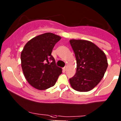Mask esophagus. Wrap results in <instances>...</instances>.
<instances>
[{
  "mask_svg": "<svg viewBox=\"0 0 121 121\" xmlns=\"http://www.w3.org/2000/svg\"><path fill=\"white\" fill-rule=\"evenodd\" d=\"M67 66H65V67H64L63 68V70H64V71H65L66 70H67Z\"/></svg>",
  "mask_w": 121,
  "mask_h": 121,
  "instance_id": "esophagus-1",
  "label": "esophagus"
}]
</instances>
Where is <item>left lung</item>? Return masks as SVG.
<instances>
[{
	"mask_svg": "<svg viewBox=\"0 0 121 121\" xmlns=\"http://www.w3.org/2000/svg\"><path fill=\"white\" fill-rule=\"evenodd\" d=\"M76 59V72L69 79L71 87L79 92H87L99 84L108 67L105 53L92 42L71 39Z\"/></svg>",
	"mask_w": 121,
	"mask_h": 121,
	"instance_id": "8db88e82",
	"label": "left lung"
}]
</instances>
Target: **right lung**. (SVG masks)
Segmentation results:
<instances>
[{"label":"right lung","mask_w":121,"mask_h":121,"mask_svg":"<svg viewBox=\"0 0 121 121\" xmlns=\"http://www.w3.org/2000/svg\"><path fill=\"white\" fill-rule=\"evenodd\" d=\"M61 37L52 33L38 35L26 43L21 52V66L26 80L34 88L44 90L53 87L62 69L56 64L52 52Z\"/></svg>","instance_id":"right-lung-1"}]
</instances>
